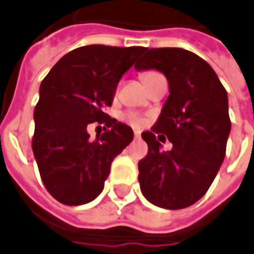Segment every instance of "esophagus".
Returning a JSON list of instances; mask_svg holds the SVG:
<instances>
[{
    "label": "esophagus",
    "mask_w": 254,
    "mask_h": 254,
    "mask_svg": "<svg viewBox=\"0 0 254 254\" xmlns=\"http://www.w3.org/2000/svg\"><path fill=\"white\" fill-rule=\"evenodd\" d=\"M133 139H135V140H139V139H140V133H137V132L133 133Z\"/></svg>",
    "instance_id": "34e87169"
}]
</instances>
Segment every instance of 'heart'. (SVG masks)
Here are the masks:
<instances>
[{
  "label": "heart",
  "mask_w": 254,
  "mask_h": 254,
  "mask_svg": "<svg viewBox=\"0 0 254 254\" xmlns=\"http://www.w3.org/2000/svg\"><path fill=\"white\" fill-rule=\"evenodd\" d=\"M155 74H157V73L156 72L143 73V74H141V80H143L144 85H145V82H147L152 76H155ZM122 118H123L126 122H128L129 125L133 126V127H141L144 123L143 118L140 117V115H137L136 113H132V111H127V113H125V114L122 115Z\"/></svg>",
  "instance_id": "b5f03b06"
}]
</instances>
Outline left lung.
<instances>
[{"label": "left lung", "mask_w": 254, "mask_h": 254, "mask_svg": "<svg viewBox=\"0 0 254 254\" xmlns=\"http://www.w3.org/2000/svg\"><path fill=\"white\" fill-rule=\"evenodd\" d=\"M135 69L162 72L170 92L152 131L141 133L148 144L139 161L141 192L157 207H189L207 192L226 156V89L207 62L182 48L148 50ZM165 138L174 148L164 152L159 141Z\"/></svg>", "instance_id": "8db88e82"}]
</instances>
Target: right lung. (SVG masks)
Returning <instances> with one entry per match:
<instances>
[{
  "mask_svg": "<svg viewBox=\"0 0 254 254\" xmlns=\"http://www.w3.org/2000/svg\"><path fill=\"white\" fill-rule=\"evenodd\" d=\"M145 47L90 44L64 55L40 84L32 152L40 178L60 203L80 206L101 194L113 160L133 139L128 126L103 113L123 73ZM94 121L107 131L90 140Z\"/></svg>",
  "mask_w": 254,
  "mask_h": 254,
  "instance_id": "right-lung-1",
  "label": "right lung"
}]
</instances>
